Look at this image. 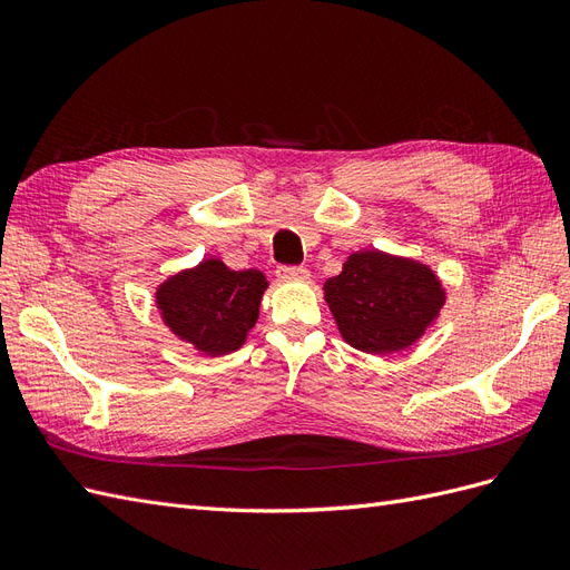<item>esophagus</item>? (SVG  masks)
Listing matches in <instances>:
<instances>
[{"mask_svg": "<svg viewBox=\"0 0 570 570\" xmlns=\"http://www.w3.org/2000/svg\"><path fill=\"white\" fill-rule=\"evenodd\" d=\"M278 278L287 283H306L308 281V271L302 266H281L278 268Z\"/></svg>", "mask_w": 570, "mask_h": 570, "instance_id": "obj_1", "label": "esophagus"}]
</instances>
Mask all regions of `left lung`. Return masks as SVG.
Here are the masks:
<instances>
[{
    "instance_id": "left-lung-1",
    "label": "left lung",
    "mask_w": 570,
    "mask_h": 570,
    "mask_svg": "<svg viewBox=\"0 0 570 570\" xmlns=\"http://www.w3.org/2000/svg\"><path fill=\"white\" fill-rule=\"evenodd\" d=\"M323 297L342 340L366 354L409 350L440 318L446 289L435 271L409 256L364 249L327 278Z\"/></svg>"
}]
</instances>
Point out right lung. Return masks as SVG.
Wrapping results in <instances>:
<instances>
[{
  "mask_svg": "<svg viewBox=\"0 0 570 570\" xmlns=\"http://www.w3.org/2000/svg\"><path fill=\"white\" fill-rule=\"evenodd\" d=\"M266 287L262 271H233L212 256L166 278L154 304L178 340L206 356H226L247 342Z\"/></svg>",
  "mask_w": 570,
  "mask_h": 570,
  "instance_id": "obj_1",
  "label": "right lung"
}]
</instances>
